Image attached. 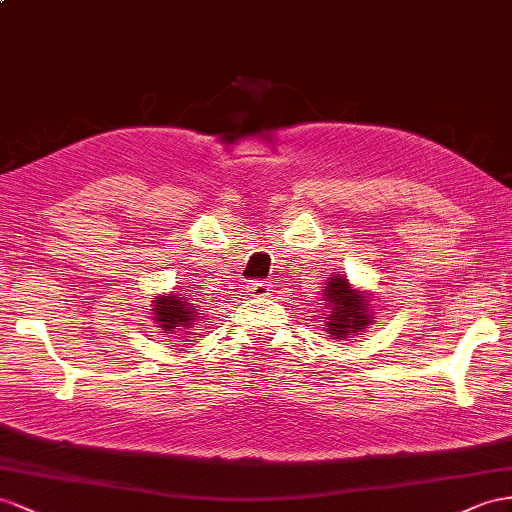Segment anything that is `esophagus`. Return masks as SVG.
Instances as JSON below:
<instances>
[{
  "mask_svg": "<svg viewBox=\"0 0 512 512\" xmlns=\"http://www.w3.org/2000/svg\"><path fill=\"white\" fill-rule=\"evenodd\" d=\"M270 283L268 281H253L251 285H248V292H251V296L255 298H261V296H268L272 290H270Z\"/></svg>",
  "mask_w": 512,
  "mask_h": 512,
  "instance_id": "34e87169",
  "label": "esophagus"
}]
</instances>
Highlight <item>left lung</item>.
Segmentation results:
<instances>
[{
	"instance_id": "8db88e82",
	"label": "left lung",
	"mask_w": 512,
	"mask_h": 512,
	"mask_svg": "<svg viewBox=\"0 0 512 512\" xmlns=\"http://www.w3.org/2000/svg\"><path fill=\"white\" fill-rule=\"evenodd\" d=\"M326 300H329L331 316H329V333L339 339L350 333H359L368 329L370 311L368 300L361 292L350 290V285L344 277H335L326 283Z\"/></svg>"
}]
</instances>
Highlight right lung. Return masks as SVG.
Here are the masks:
<instances>
[{
  "label": "right lung",
  "mask_w": 512,
  "mask_h": 512,
  "mask_svg": "<svg viewBox=\"0 0 512 512\" xmlns=\"http://www.w3.org/2000/svg\"><path fill=\"white\" fill-rule=\"evenodd\" d=\"M155 313V322L160 329L166 331H181V329H188L192 331V324L194 320L199 318V313L194 311L192 303H188L186 298H181V294H168L164 298H157L153 300V309ZM183 331V333H188Z\"/></svg>",
  "instance_id": "add662e5"
}]
</instances>
